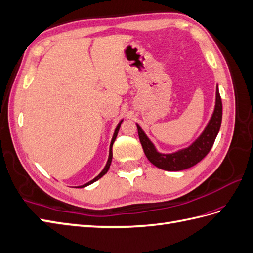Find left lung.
<instances>
[{"instance_id": "8db88e82", "label": "left lung", "mask_w": 253, "mask_h": 253, "mask_svg": "<svg viewBox=\"0 0 253 253\" xmlns=\"http://www.w3.org/2000/svg\"><path fill=\"white\" fill-rule=\"evenodd\" d=\"M221 121H222V102H221V96L217 85L215 104L211 118L208 121L205 130L187 148H183V149L173 153L159 152L137 123L136 126L140 144L147 159L159 169L169 171H178L192 168L207 156L219 133Z\"/></svg>"}]
</instances>
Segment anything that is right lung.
<instances>
[{
    "label": "right lung",
    "instance_id": "right-lung-1",
    "mask_svg": "<svg viewBox=\"0 0 253 253\" xmlns=\"http://www.w3.org/2000/svg\"><path fill=\"white\" fill-rule=\"evenodd\" d=\"M122 121H123V120H121V121L118 123V126H117L116 130H115V133H114V136H113V138H112V141H110V146H109V156H108V160H107V163H106V165H105V168H104V169L101 171L100 174H98V176H96V177L94 178V179H92L91 181H89V182H87V183H84V184H83V186L77 187V188H84V187H87V186H89V184L93 183V182H95L96 180L100 179L101 177H103L104 175H105V174L107 173L108 169H109L110 163H112V160H113V145H114V143H115L117 135H118V132H119V128H120V126H121Z\"/></svg>",
    "mask_w": 253,
    "mask_h": 253
}]
</instances>
